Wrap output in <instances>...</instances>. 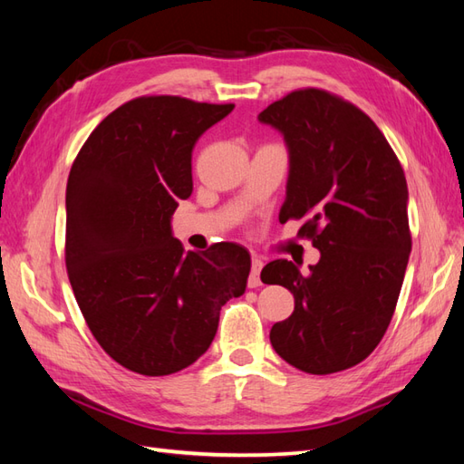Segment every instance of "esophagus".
Instances as JSON below:
<instances>
[{
	"label": "esophagus",
	"instance_id": "34e87169",
	"mask_svg": "<svg viewBox=\"0 0 464 464\" xmlns=\"http://www.w3.org/2000/svg\"><path fill=\"white\" fill-rule=\"evenodd\" d=\"M261 269H263V261L259 257H253L251 275H249V287H259V285H261Z\"/></svg>",
	"mask_w": 464,
	"mask_h": 464
}]
</instances>
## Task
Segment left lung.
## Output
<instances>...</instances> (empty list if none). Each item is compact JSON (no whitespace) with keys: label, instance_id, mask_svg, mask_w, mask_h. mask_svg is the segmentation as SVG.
Returning a JSON list of instances; mask_svg holds the SVG:
<instances>
[{"label":"left lung","instance_id":"obj_1","mask_svg":"<svg viewBox=\"0 0 464 464\" xmlns=\"http://www.w3.org/2000/svg\"><path fill=\"white\" fill-rule=\"evenodd\" d=\"M257 120L277 130L289 151L279 221L304 219L299 235L321 251L304 273L287 259L261 271L263 283L295 297L291 317L273 324L271 344L311 374L354 367L381 343L405 279V173L371 117L323 90L293 92Z\"/></svg>","mask_w":464,"mask_h":464}]
</instances>
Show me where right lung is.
I'll use <instances>...</instances> for the list:
<instances>
[{
    "instance_id": "1",
    "label": "right lung",
    "mask_w": 464,
    "mask_h": 464,
    "mask_svg": "<svg viewBox=\"0 0 464 464\" xmlns=\"http://www.w3.org/2000/svg\"><path fill=\"white\" fill-rule=\"evenodd\" d=\"M233 107L137 97L95 127L69 171V283L97 343L133 372L189 367L209 349L223 304L247 287L243 245L185 253L171 229L193 191L197 140Z\"/></svg>"
}]
</instances>
